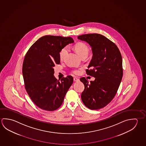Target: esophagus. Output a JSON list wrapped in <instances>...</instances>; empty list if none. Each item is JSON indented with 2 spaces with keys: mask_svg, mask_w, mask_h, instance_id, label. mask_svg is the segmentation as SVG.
<instances>
[{
  "mask_svg": "<svg viewBox=\"0 0 146 146\" xmlns=\"http://www.w3.org/2000/svg\"><path fill=\"white\" fill-rule=\"evenodd\" d=\"M73 79H74V82H79V78H77V77H74V78H73Z\"/></svg>",
  "mask_w": 146,
  "mask_h": 146,
  "instance_id": "obj_1",
  "label": "esophagus"
}]
</instances>
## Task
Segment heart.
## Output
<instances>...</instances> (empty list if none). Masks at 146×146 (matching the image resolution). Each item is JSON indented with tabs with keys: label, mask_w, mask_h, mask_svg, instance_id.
I'll return each instance as SVG.
<instances>
[{
	"label": "heart",
	"mask_w": 146,
	"mask_h": 146,
	"mask_svg": "<svg viewBox=\"0 0 146 146\" xmlns=\"http://www.w3.org/2000/svg\"><path fill=\"white\" fill-rule=\"evenodd\" d=\"M75 51L78 54L80 57L84 56V55H88L89 52V48L87 44L83 42H79L75 46ZM68 52V48L67 46H65L63 48L60 50L59 52V58L62 60L64 59L65 57L66 56L67 53ZM80 70H74L73 71V73L75 74H79L80 73Z\"/></svg>",
	"instance_id": "b5f03b06"
}]
</instances>
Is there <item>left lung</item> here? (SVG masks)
I'll use <instances>...</instances> for the list:
<instances>
[{
  "instance_id": "obj_1",
  "label": "left lung",
  "mask_w": 146,
  "mask_h": 146,
  "mask_svg": "<svg viewBox=\"0 0 146 146\" xmlns=\"http://www.w3.org/2000/svg\"><path fill=\"white\" fill-rule=\"evenodd\" d=\"M91 46L93 57L86 73L95 78L94 81L82 77L84 84L81 98L91 110L105 107L113 99L123 77V60L116 45L99 34H88L77 37Z\"/></svg>"
}]
</instances>
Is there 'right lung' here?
<instances>
[{
	"mask_svg": "<svg viewBox=\"0 0 146 146\" xmlns=\"http://www.w3.org/2000/svg\"><path fill=\"white\" fill-rule=\"evenodd\" d=\"M74 42L70 37L42 36L26 54L23 65L25 89L41 109L51 111L59 108L73 84V78L70 75L58 80L54 76V67L60 64V50Z\"/></svg>",
	"mask_w": 146,
	"mask_h": 146,
	"instance_id": "obj_1",
	"label": "right lung"
}]
</instances>
